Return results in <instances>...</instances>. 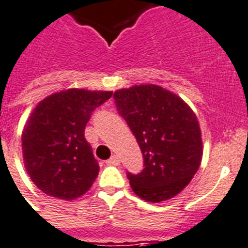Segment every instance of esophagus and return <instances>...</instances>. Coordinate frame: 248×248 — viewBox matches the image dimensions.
Returning a JSON list of instances; mask_svg holds the SVG:
<instances>
[{
	"label": "esophagus",
	"instance_id": "obj_1",
	"mask_svg": "<svg viewBox=\"0 0 248 248\" xmlns=\"http://www.w3.org/2000/svg\"><path fill=\"white\" fill-rule=\"evenodd\" d=\"M106 163L109 166H117V165H120V158H118V156L113 155V156H111V158H109V160L106 161Z\"/></svg>",
	"mask_w": 248,
	"mask_h": 248
}]
</instances>
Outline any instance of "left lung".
Returning <instances> with one entry per match:
<instances>
[{"mask_svg": "<svg viewBox=\"0 0 248 248\" xmlns=\"http://www.w3.org/2000/svg\"><path fill=\"white\" fill-rule=\"evenodd\" d=\"M113 98L143 156L140 173L127 172L131 188L148 202L175 197L201 163L202 139L196 115L184 100L156 85L118 90Z\"/></svg>", "mask_w": 248, "mask_h": 248, "instance_id": "obj_1", "label": "left lung"}]
</instances>
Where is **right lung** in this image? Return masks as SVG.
Masks as SVG:
<instances>
[{
  "instance_id": "add662e5",
  "label": "right lung",
  "mask_w": 248,
  "mask_h": 248,
  "mask_svg": "<svg viewBox=\"0 0 248 248\" xmlns=\"http://www.w3.org/2000/svg\"><path fill=\"white\" fill-rule=\"evenodd\" d=\"M112 92L71 88L33 109L22 133L26 170L44 193L71 201L87 192L100 171L85 128Z\"/></svg>"
}]
</instances>
